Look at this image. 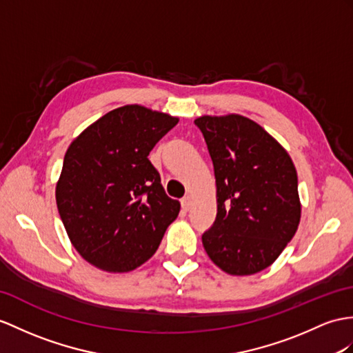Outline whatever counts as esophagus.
Here are the masks:
<instances>
[{
    "label": "esophagus",
    "mask_w": 353,
    "mask_h": 353,
    "mask_svg": "<svg viewBox=\"0 0 353 353\" xmlns=\"http://www.w3.org/2000/svg\"><path fill=\"white\" fill-rule=\"evenodd\" d=\"M181 206H183V210L184 211H188L192 208V197L190 196H187V197H184V199L181 201Z\"/></svg>",
    "instance_id": "esophagus-1"
}]
</instances>
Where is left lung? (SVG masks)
<instances>
[{
  "label": "left lung",
  "instance_id": "obj_1",
  "mask_svg": "<svg viewBox=\"0 0 353 353\" xmlns=\"http://www.w3.org/2000/svg\"><path fill=\"white\" fill-rule=\"evenodd\" d=\"M216 175L217 217L202 235L210 259L230 276H252L276 262L301 220L298 176L280 142L253 119H194Z\"/></svg>",
  "mask_w": 353,
  "mask_h": 353
}]
</instances>
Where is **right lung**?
Wrapping results in <instances>:
<instances>
[{
  "label": "right lung",
  "mask_w": 353,
  "mask_h": 353,
  "mask_svg": "<svg viewBox=\"0 0 353 353\" xmlns=\"http://www.w3.org/2000/svg\"><path fill=\"white\" fill-rule=\"evenodd\" d=\"M179 121L125 105L90 124L68 145L55 188L59 217L85 261L106 272L139 268L178 217L150 151Z\"/></svg>",
  "instance_id": "right-lung-1"
}]
</instances>
